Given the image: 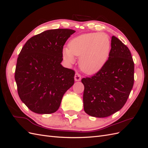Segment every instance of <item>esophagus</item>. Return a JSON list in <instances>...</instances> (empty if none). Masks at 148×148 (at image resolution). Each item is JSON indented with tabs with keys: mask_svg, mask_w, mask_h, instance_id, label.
Masks as SVG:
<instances>
[{
	"mask_svg": "<svg viewBox=\"0 0 148 148\" xmlns=\"http://www.w3.org/2000/svg\"><path fill=\"white\" fill-rule=\"evenodd\" d=\"M75 80L76 82H79L82 79V77H81V75L79 74L78 73H76L75 75Z\"/></svg>",
	"mask_w": 148,
	"mask_h": 148,
	"instance_id": "1",
	"label": "esophagus"
}]
</instances>
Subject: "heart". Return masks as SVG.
Returning <instances> with one entry per match:
<instances>
[{
	"mask_svg": "<svg viewBox=\"0 0 148 148\" xmlns=\"http://www.w3.org/2000/svg\"><path fill=\"white\" fill-rule=\"evenodd\" d=\"M110 41L105 33H91L79 35L70 41L69 48H64L62 56L69 64L79 57V66L84 73L93 74L99 71L108 59Z\"/></svg>",
	"mask_w": 148,
	"mask_h": 148,
	"instance_id": "1",
	"label": "heart"
}]
</instances>
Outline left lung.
I'll list each match as a JSON object with an SVG mask.
<instances>
[{"label": "left lung", "mask_w": 148, "mask_h": 148, "mask_svg": "<svg viewBox=\"0 0 148 148\" xmlns=\"http://www.w3.org/2000/svg\"><path fill=\"white\" fill-rule=\"evenodd\" d=\"M109 59L92 77L83 78V106L87 114L107 117L122 108L134 84V62L127 46L114 36Z\"/></svg>", "instance_id": "obj_1"}]
</instances>
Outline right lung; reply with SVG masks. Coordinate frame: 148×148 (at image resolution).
I'll return each instance as SVG.
<instances>
[{"mask_svg": "<svg viewBox=\"0 0 148 148\" xmlns=\"http://www.w3.org/2000/svg\"><path fill=\"white\" fill-rule=\"evenodd\" d=\"M75 32L47 30L31 38L22 48L15 79L20 99L33 112H56L64 95L73 85L75 71L60 63L64 44Z\"/></svg>", "mask_w": 148, "mask_h": 148, "instance_id": "right-lung-1", "label": "right lung"}]
</instances>
